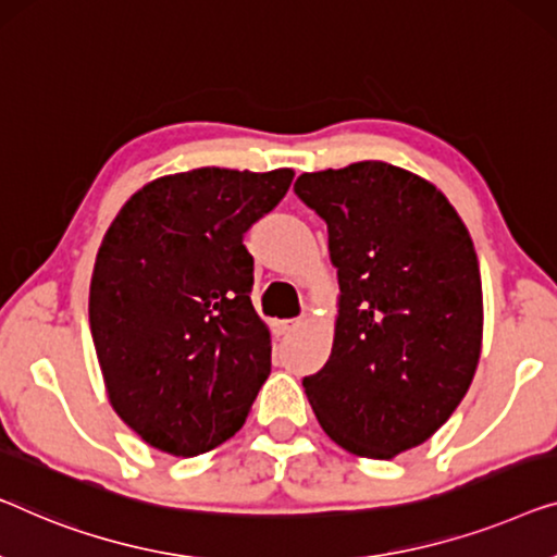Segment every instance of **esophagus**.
<instances>
[{"label":"esophagus","mask_w":557,"mask_h":557,"mask_svg":"<svg viewBox=\"0 0 557 557\" xmlns=\"http://www.w3.org/2000/svg\"><path fill=\"white\" fill-rule=\"evenodd\" d=\"M298 324H301V319H284V321H276V329H278V334H288V332H294Z\"/></svg>","instance_id":"esophagus-1"}]
</instances>
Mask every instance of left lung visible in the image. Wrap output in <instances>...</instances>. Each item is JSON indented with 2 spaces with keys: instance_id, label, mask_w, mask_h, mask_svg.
I'll use <instances>...</instances> for the list:
<instances>
[{
  "instance_id": "left-lung-1",
  "label": "left lung",
  "mask_w": 557,
  "mask_h": 557,
  "mask_svg": "<svg viewBox=\"0 0 557 557\" xmlns=\"http://www.w3.org/2000/svg\"><path fill=\"white\" fill-rule=\"evenodd\" d=\"M294 190L326 221L338 276L332 354L306 397L338 447L392 459L453 417L478 369L470 231L445 193L382 160L304 173Z\"/></svg>"
}]
</instances>
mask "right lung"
<instances>
[{
  "mask_svg": "<svg viewBox=\"0 0 557 557\" xmlns=\"http://www.w3.org/2000/svg\"><path fill=\"white\" fill-rule=\"evenodd\" d=\"M292 168H196L145 183L104 233L90 329L115 414L173 457L244 426L271 374L244 233L286 196Z\"/></svg>",
  "mask_w": 557,
  "mask_h": 557,
  "instance_id": "add662e5",
  "label": "right lung"
}]
</instances>
